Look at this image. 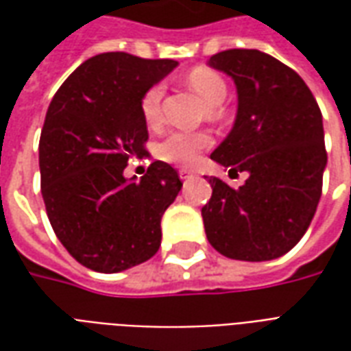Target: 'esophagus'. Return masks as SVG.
Instances as JSON below:
<instances>
[{"mask_svg":"<svg viewBox=\"0 0 351 351\" xmlns=\"http://www.w3.org/2000/svg\"><path fill=\"white\" fill-rule=\"evenodd\" d=\"M178 175H180V178H182V180H186V178H190V176H193L195 173H193L191 169L182 167V169H178Z\"/></svg>","mask_w":351,"mask_h":351,"instance_id":"esophagus-1","label":"esophagus"}]
</instances>
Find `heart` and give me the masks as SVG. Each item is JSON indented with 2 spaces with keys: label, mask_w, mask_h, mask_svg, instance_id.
<instances>
[{
  "label": "heart",
  "mask_w": 351,
  "mask_h": 351,
  "mask_svg": "<svg viewBox=\"0 0 351 351\" xmlns=\"http://www.w3.org/2000/svg\"><path fill=\"white\" fill-rule=\"evenodd\" d=\"M186 84L205 101L206 116L210 120H220L226 114V108L221 103L228 95V84L220 73L206 65H199L186 75ZM161 99H163L161 84L150 86L141 97V114L150 128L158 125L161 120ZM210 145H213V137L206 131H173L156 145V156L161 161H167L173 165L190 167L197 163L201 152L210 148Z\"/></svg>",
  "instance_id": "1"
}]
</instances>
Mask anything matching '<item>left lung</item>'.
<instances>
[{"label": "left lung", "instance_id": "8db88e82", "mask_svg": "<svg viewBox=\"0 0 351 351\" xmlns=\"http://www.w3.org/2000/svg\"><path fill=\"white\" fill-rule=\"evenodd\" d=\"M208 64L228 73L239 92L235 125L210 158L248 178L241 188L208 178L206 239L229 259L280 258L306 233L322 197V110L304 80L261 50H223Z\"/></svg>", "mask_w": 351, "mask_h": 351}]
</instances>
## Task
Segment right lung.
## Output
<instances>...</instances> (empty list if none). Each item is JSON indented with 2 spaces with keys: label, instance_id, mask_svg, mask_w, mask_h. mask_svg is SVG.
Here are the masks:
<instances>
[{
  "label": "right lung",
  "instance_id": "1",
  "mask_svg": "<svg viewBox=\"0 0 351 351\" xmlns=\"http://www.w3.org/2000/svg\"><path fill=\"white\" fill-rule=\"evenodd\" d=\"M175 67L105 52L79 65L50 101L39 138L43 201L60 243L92 271H125L160 250L178 173L154 161L141 180H128L123 169L146 154L143 93Z\"/></svg>",
  "mask_w": 351,
  "mask_h": 351
}]
</instances>
